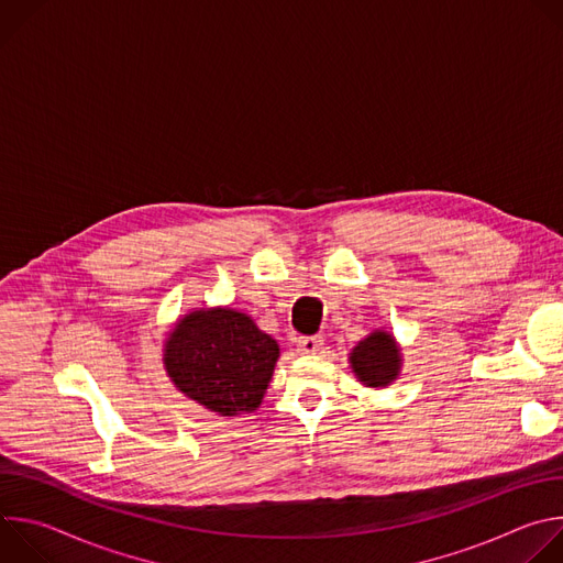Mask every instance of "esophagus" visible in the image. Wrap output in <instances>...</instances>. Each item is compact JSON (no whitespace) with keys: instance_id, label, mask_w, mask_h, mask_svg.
<instances>
[{"instance_id":"1","label":"esophagus","mask_w":563,"mask_h":563,"mask_svg":"<svg viewBox=\"0 0 563 563\" xmlns=\"http://www.w3.org/2000/svg\"><path fill=\"white\" fill-rule=\"evenodd\" d=\"M296 347L300 354H316L320 347H323V336H300Z\"/></svg>"}]
</instances>
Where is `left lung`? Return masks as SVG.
<instances>
[{
	"instance_id": "left-lung-1",
	"label": "left lung",
	"mask_w": 563,
	"mask_h": 563,
	"mask_svg": "<svg viewBox=\"0 0 563 563\" xmlns=\"http://www.w3.org/2000/svg\"><path fill=\"white\" fill-rule=\"evenodd\" d=\"M356 380L372 389L391 385L404 369V350L387 330H374L347 354Z\"/></svg>"
}]
</instances>
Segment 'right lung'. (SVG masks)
Instances as JSON below:
<instances>
[{
	"instance_id": "add662e5",
	"label": "right lung",
	"mask_w": 563,
	"mask_h": 563,
	"mask_svg": "<svg viewBox=\"0 0 563 563\" xmlns=\"http://www.w3.org/2000/svg\"><path fill=\"white\" fill-rule=\"evenodd\" d=\"M280 347L254 318L231 307H196L167 332L163 365L180 394L220 417L261 408Z\"/></svg>"
}]
</instances>
